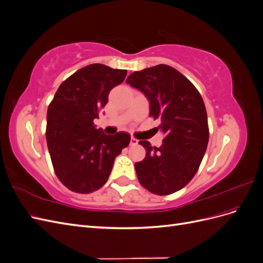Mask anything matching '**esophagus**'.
I'll return each mask as SVG.
<instances>
[{
  "instance_id": "esophagus-1",
  "label": "esophagus",
  "mask_w": 263,
  "mask_h": 263,
  "mask_svg": "<svg viewBox=\"0 0 263 263\" xmlns=\"http://www.w3.org/2000/svg\"><path fill=\"white\" fill-rule=\"evenodd\" d=\"M137 144H138V140L137 139H135V138L130 139V142H129L130 146H136Z\"/></svg>"
}]
</instances>
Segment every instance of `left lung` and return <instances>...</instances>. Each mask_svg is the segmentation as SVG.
<instances>
[{"instance_id":"left-lung-1","label":"left lung","mask_w":263,"mask_h":263,"mask_svg":"<svg viewBox=\"0 0 263 263\" xmlns=\"http://www.w3.org/2000/svg\"><path fill=\"white\" fill-rule=\"evenodd\" d=\"M126 83L144 93L149 115L160 118L163 134L157 148L147 140L142 161L135 163L140 184L158 195H168L184 187L198 170L209 144L208 114L201 94L178 70L158 65L136 71Z\"/></svg>"}]
</instances>
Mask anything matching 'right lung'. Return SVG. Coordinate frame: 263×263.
<instances>
[{
  "mask_svg": "<svg viewBox=\"0 0 263 263\" xmlns=\"http://www.w3.org/2000/svg\"><path fill=\"white\" fill-rule=\"evenodd\" d=\"M126 74L101 63L86 66L61 83L48 106L46 138L51 162L55 176L73 192L87 194L104 185L115 158L129 144L128 134L108 136L93 123Z\"/></svg>",
  "mask_w": 263,
  "mask_h": 263,
  "instance_id": "obj_1",
  "label": "right lung"
}]
</instances>
